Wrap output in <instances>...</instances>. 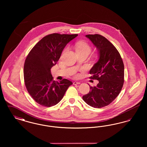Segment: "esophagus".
<instances>
[{"label":"esophagus","mask_w":147,"mask_h":147,"mask_svg":"<svg viewBox=\"0 0 147 147\" xmlns=\"http://www.w3.org/2000/svg\"><path fill=\"white\" fill-rule=\"evenodd\" d=\"M80 82H73V84L74 85H77V84H80Z\"/></svg>","instance_id":"esophagus-1"}]
</instances>
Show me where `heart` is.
I'll use <instances>...</instances> for the list:
<instances>
[{"label": "heart", "mask_w": 147, "mask_h": 147, "mask_svg": "<svg viewBox=\"0 0 147 147\" xmlns=\"http://www.w3.org/2000/svg\"><path fill=\"white\" fill-rule=\"evenodd\" d=\"M76 47L77 52L86 51L90 52L91 51V48L90 46L88 45V43L84 41H79L77 42L76 45Z\"/></svg>", "instance_id": "1"}]
</instances>
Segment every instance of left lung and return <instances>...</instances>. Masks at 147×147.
<instances>
[{"instance_id": "obj_1", "label": "left lung", "mask_w": 147, "mask_h": 147, "mask_svg": "<svg viewBox=\"0 0 147 147\" xmlns=\"http://www.w3.org/2000/svg\"><path fill=\"white\" fill-rule=\"evenodd\" d=\"M98 51V60L90 70V77L98 80L96 86L83 96L84 101L94 108L110 104L117 97L124 83V64L119 51L105 37L87 35Z\"/></svg>"}]
</instances>
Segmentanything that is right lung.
<instances>
[{
	"label": "right lung",
	"instance_id": "1",
	"mask_svg": "<svg viewBox=\"0 0 147 147\" xmlns=\"http://www.w3.org/2000/svg\"><path fill=\"white\" fill-rule=\"evenodd\" d=\"M77 36L56 33L47 35L29 52L24 67L25 84L29 94L40 105L51 107L57 104L73 84L67 79L53 80L51 69L59 60L67 44Z\"/></svg>",
	"mask_w": 147,
	"mask_h": 147
}]
</instances>
